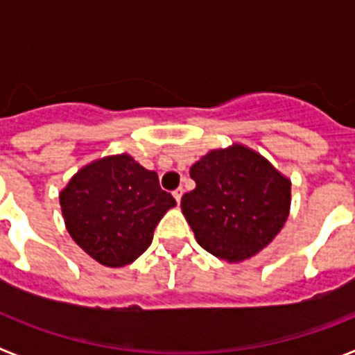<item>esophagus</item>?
<instances>
[{
  "label": "esophagus",
  "mask_w": 355,
  "mask_h": 355,
  "mask_svg": "<svg viewBox=\"0 0 355 355\" xmlns=\"http://www.w3.org/2000/svg\"><path fill=\"white\" fill-rule=\"evenodd\" d=\"M172 196H174V199L178 200V205H180L181 197H183V188H178V190H174V192H172Z\"/></svg>",
  "instance_id": "1"
}]
</instances>
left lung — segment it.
Returning <instances> with one entry per match:
<instances>
[{"label":"left lung","mask_w":355,"mask_h":355,"mask_svg":"<svg viewBox=\"0 0 355 355\" xmlns=\"http://www.w3.org/2000/svg\"><path fill=\"white\" fill-rule=\"evenodd\" d=\"M190 178L196 188L181 197V209L197 243L218 259L252 258L290 215V180L241 144L209 150L193 163Z\"/></svg>","instance_id":"left-lung-1"}]
</instances>
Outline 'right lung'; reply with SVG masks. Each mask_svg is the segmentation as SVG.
<instances>
[{
    "instance_id": "add662e5",
    "label": "right lung",
    "mask_w": 355,
    "mask_h": 355,
    "mask_svg": "<svg viewBox=\"0 0 355 355\" xmlns=\"http://www.w3.org/2000/svg\"><path fill=\"white\" fill-rule=\"evenodd\" d=\"M60 206L72 240L97 263L119 268L146 252L175 199L155 171L124 153L80 168L60 192Z\"/></svg>"
}]
</instances>
